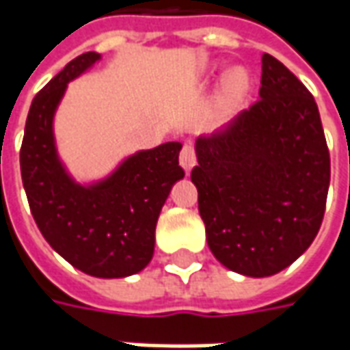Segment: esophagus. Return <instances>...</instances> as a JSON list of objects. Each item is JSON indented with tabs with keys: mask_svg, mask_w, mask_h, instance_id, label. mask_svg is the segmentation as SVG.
Listing matches in <instances>:
<instances>
[{
	"mask_svg": "<svg viewBox=\"0 0 350 350\" xmlns=\"http://www.w3.org/2000/svg\"><path fill=\"white\" fill-rule=\"evenodd\" d=\"M179 161H181V167L185 169V171H191V169L195 167L196 154H195V148H193V144H191V142H187V144L183 146L181 155H179Z\"/></svg>",
	"mask_w": 350,
	"mask_h": 350,
	"instance_id": "1",
	"label": "esophagus"
}]
</instances>
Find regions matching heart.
Returning a JSON list of instances; mask_svg holds the SVG:
<instances>
[{
    "instance_id": "1",
    "label": "heart",
    "mask_w": 350,
    "mask_h": 350,
    "mask_svg": "<svg viewBox=\"0 0 350 350\" xmlns=\"http://www.w3.org/2000/svg\"><path fill=\"white\" fill-rule=\"evenodd\" d=\"M224 91H226V95L232 97V99L241 97V95L247 91V75H245V72H243V70H234V72H230L228 77H226V83H224Z\"/></svg>"
}]
</instances>
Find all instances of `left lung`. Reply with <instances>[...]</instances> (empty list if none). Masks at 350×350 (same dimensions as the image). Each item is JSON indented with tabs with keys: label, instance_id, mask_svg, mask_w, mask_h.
I'll return each mask as SVG.
<instances>
[{
	"label": "left lung",
	"instance_id": "obj_1",
	"mask_svg": "<svg viewBox=\"0 0 350 350\" xmlns=\"http://www.w3.org/2000/svg\"><path fill=\"white\" fill-rule=\"evenodd\" d=\"M259 101L196 140L191 181L214 257L245 276H271L316 239L331 161L314 95L262 54Z\"/></svg>",
	"mask_w": 350,
	"mask_h": 350
}]
</instances>
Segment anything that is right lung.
Here are the masks:
<instances>
[{"instance_id": "1", "label": "right lung", "mask_w": 350, "mask_h": 350, "mask_svg": "<svg viewBox=\"0 0 350 350\" xmlns=\"http://www.w3.org/2000/svg\"><path fill=\"white\" fill-rule=\"evenodd\" d=\"M97 60V52L77 56L36 93L21 146V177L50 247L85 275L124 278L154 257L159 212L185 177L181 142L130 155L103 181L75 183L58 157L52 122L68 83Z\"/></svg>"}]
</instances>
